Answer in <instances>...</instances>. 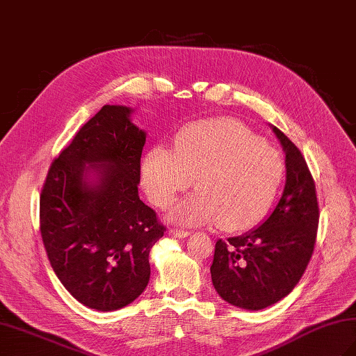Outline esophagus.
I'll return each mask as SVG.
<instances>
[{
	"mask_svg": "<svg viewBox=\"0 0 356 356\" xmlns=\"http://www.w3.org/2000/svg\"><path fill=\"white\" fill-rule=\"evenodd\" d=\"M168 234H170V236H172V237H179V238H185L188 236H191L190 231H184V229H177V228L170 229Z\"/></svg>",
	"mask_w": 356,
	"mask_h": 356,
	"instance_id": "1",
	"label": "esophagus"
}]
</instances>
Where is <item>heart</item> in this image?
Masks as SVG:
<instances>
[{
	"label": "heart",
	"instance_id": "b5f03b06",
	"mask_svg": "<svg viewBox=\"0 0 356 356\" xmlns=\"http://www.w3.org/2000/svg\"><path fill=\"white\" fill-rule=\"evenodd\" d=\"M284 176L282 154L231 119H213L184 128L174 151L157 145L142 163V185L159 209L180 193H194L172 209L171 220L205 225L217 220L225 231H241L260 222Z\"/></svg>",
	"mask_w": 356,
	"mask_h": 356
}]
</instances>
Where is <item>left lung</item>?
<instances>
[{
    "mask_svg": "<svg viewBox=\"0 0 356 356\" xmlns=\"http://www.w3.org/2000/svg\"><path fill=\"white\" fill-rule=\"evenodd\" d=\"M270 127L286 154L282 197L260 226L228 241L217 240L211 264L217 293L248 311L275 305L297 286L312 257L320 218L315 182L303 154Z\"/></svg>",
    "mask_w": 356,
    "mask_h": 356,
    "instance_id": "8db88e82",
    "label": "left lung"
}]
</instances>
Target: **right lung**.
I'll return each instance as SVG.
<instances>
[{
  "label": "right lung",
  "mask_w": 356,
  "mask_h": 356,
  "mask_svg": "<svg viewBox=\"0 0 356 356\" xmlns=\"http://www.w3.org/2000/svg\"><path fill=\"white\" fill-rule=\"evenodd\" d=\"M124 105H104L51 162L40 229L59 282L81 305L118 311L149 280V249L165 226L139 199L147 133Z\"/></svg>",
  "instance_id": "add662e5"
}]
</instances>
